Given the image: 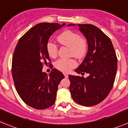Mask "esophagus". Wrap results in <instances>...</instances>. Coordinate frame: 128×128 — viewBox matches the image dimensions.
<instances>
[{"mask_svg":"<svg viewBox=\"0 0 128 128\" xmlns=\"http://www.w3.org/2000/svg\"><path fill=\"white\" fill-rule=\"evenodd\" d=\"M64 77H66V78H68V74H66V73H64Z\"/></svg>","mask_w":128,"mask_h":128,"instance_id":"obj_1","label":"esophagus"}]
</instances>
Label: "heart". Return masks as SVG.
I'll return each instance as SVG.
<instances>
[{
  "label": "heart",
  "mask_w": 128,
  "mask_h": 128,
  "mask_svg": "<svg viewBox=\"0 0 128 128\" xmlns=\"http://www.w3.org/2000/svg\"><path fill=\"white\" fill-rule=\"evenodd\" d=\"M58 41L63 46L70 48V54L72 56L82 58L85 56L88 51L87 40L81 38L79 33L70 30H67L61 33L58 36ZM47 51L51 58H55L58 54V47L54 43L49 42L46 46ZM59 70L68 72L77 66V62L74 59H63L58 60L54 64Z\"/></svg>",
  "instance_id": "heart-1"
}]
</instances>
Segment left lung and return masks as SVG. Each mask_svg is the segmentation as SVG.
<instances>
[{
    "mask_svg": "<svg viewBox=\"0 0 128 128\" xmlns=\"http://www.w3.org/2000/svg\"><path fill=\"white\" fill-rule=\"evenodd\" d=\"M75 25L70 24L68 26ZM79 30L88 42L84 60L75 72L89 74L86 78L69 75L73 100L81 106H94L106 98L113 86L117 70V57L107 35L96 26L79 24Z\"/></svg>",
    "mask_w": 128,
    "mask_h": 128,
    "instance_id": "8db88e82",
    "label": "left lung"
}]
</instances>
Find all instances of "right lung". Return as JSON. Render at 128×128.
<instances>
[{
  "mask_svg": "<svg viewBox=\"0 0 128 128\" xmlns=\"http://www.w3.org/2000/svg\"><path fill=\"white\" fill-rule=\"evenodd\" d=\"M65 24H36L19 39L15 49L12 64L15 87L22 100L34 109H45L54 104L58 86L64 78L55 68L49 76L42 68L44 64L51 66L46 49L49 38Z\"/></svg>",
  "mask_w": 128,
  "mask_h": 128,
  "instance_id": "obj_1",
  "label": "right lung"
}]
</instances>
